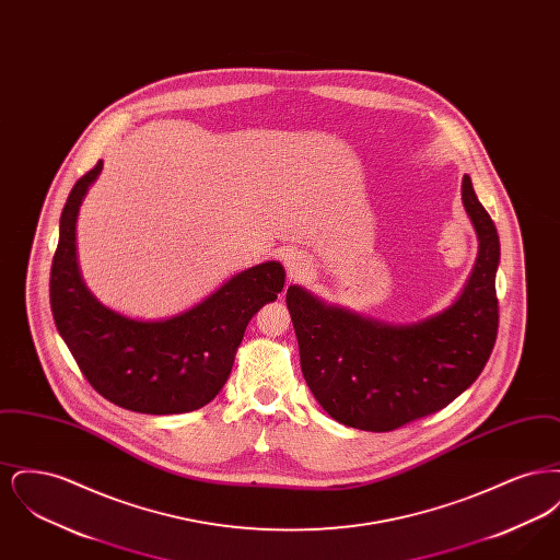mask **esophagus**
I'll return each mask as SVG.
<instances>
[{"mask_svg": "<svg viewBox=\"0 0 560 560\" xmlns=\"http://www.w3.org/2000/svg\"><path fill=\"white\" fill-rule=\"evenodd\" d=\"M283 265L288 267V272H290L292 279L304 277V272H306V268H308L304 256H300L298 252H292V249H288V252L283 254Z\"/></svg>", "mask_w": 560, "mask_h": 560, "instance_id": "obj_1", "label": "esophagus"}]
</instances>
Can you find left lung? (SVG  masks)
I'll return each instance as SVG.
<instances>
[{
  "instance_id": "obj_1",
  "label": "left lung",
  "mask_w": 560,
  "mask_h": 560,
  "mask_svg": "<svg viewBox=\"0 0 560 560\" xmlns=\"http://www.w3.org/2000/svg\"><path fill=\"white\" fill-rule=\"evenodd\" d=\"M462 201L479 235V258L462 295L430 319L386 325L290 285L285 300L300 368L336 422L370 432L397 430L447 407L489 361L500 325V237L470 176L462 180Z\"/></svg>"
}]
</instances>
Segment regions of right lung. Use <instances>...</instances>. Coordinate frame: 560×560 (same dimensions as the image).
Masks as SVG:
<instances>
[{
    "label": "right lung",
    "instance_id": "1",
    "mask_svg": "<svg viewBox=\"0 0 560 560\" xmlns=\"http://www.w3.org/2000/svg\"><path fill=\"white\" fill-rule=\"evenodd\" d=\"M103 170L98 161L71 190L50 270L54 323L81 373L105 399L136 413H187L222 390L245 327L283 290L279 262L247 268L187 313L133 320L103 306L83 285L75 260L81 199Z\"/></svg>",
    "mask_w": 560,
    "mask_h": 560
}]
</instances>
